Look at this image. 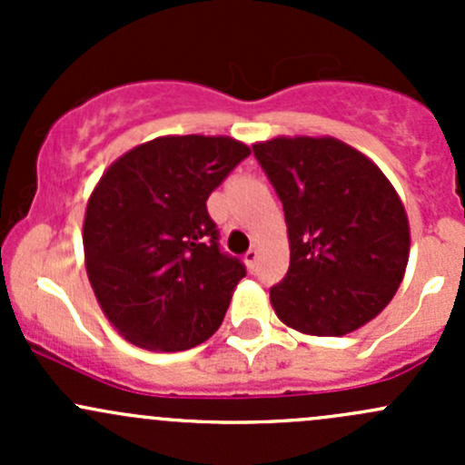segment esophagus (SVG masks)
I'll return each instance as SVG.
<instances>
[{
    "label": "esophagus",
    "mask_w": 465,
    "mask_h": 465,
    "mask_svg": "<svg viewBox=\"0 0 465 465\" xmlns=\"http://www.w3.org/2000/svg\"><path fill=\"white\" fill-rule=\"evenodd\" d=\"M256 261H259V250H256V247H250V250H247V254H245L247 267H254Z\"/></svg>",
    "instance_id": "1"
}]
</instances>
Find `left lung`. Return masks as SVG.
<instances>
[{
    "instance_id": "1",
    "label": "left lung",
    "mask_w": 465,
    "mask_h": 465,
    "mask_svg": "<svg viewBox=\"0 0 465 465\" xmlns=\"http://www.w3.org/2000/svg\"><path fill=\"white\" fill-rule=\"evenodd\" d=\"M283 204L288 274L270 288L279 320L306 335L364 326L401 285L410 223L373 162L337 139L294 137L252 145Z\"/></svg>"
}]
</instances>
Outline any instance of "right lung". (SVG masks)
Masks as SVG:
<instances>
[{
    "instance_id": "1",
    "label": "right lung",
    "mask_w": 465,
    "mask_h": 465,
    "mask_svg": "<svg viewBox=\"0 0 465 465\" xmlns=\"http://www.w3.org/2000/svg\"><path fill=\"white\" fill-rule=\"evenodd\" d=\"M247 154L229 137H159L101 177L83 227L85 265L128 341L186 351L218 331L245 265L220 247L206 200Z\"/></svg>"
}]
</instances>
